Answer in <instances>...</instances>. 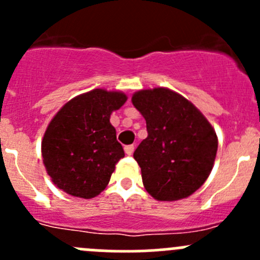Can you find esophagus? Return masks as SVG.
Here are the masks:
<instances>
[{"instance_id":"esophagus-1","label":"esophagus","mask_w":260,"mask_h":260,"mask_svg":"<svg viewBox=\"0 0 260 260\" xmlns=\"http://www.w3.org/2000/svg\"><path fill=\"white\" fill-rule=\"evenodd\" d=\"M133 151H135V146L133 145H128L124 147V152L128 154V156H131V154L133 153Z\"/></svg>"}]
</instances>
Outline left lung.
Returning <instances> with one entry per match:
<instances>
[{
    "instance_id": "8db88e82",
    "label": "left lung",
    "mask_w": 260,
    "mask_h": 260,
    "mask_svg": "<svg viewBox=\"0 0 260 260\" xmlns=\"http://www.w3.org/2000/svg\"><path fill=\"white\" fill-rule=\"evenodd\" d=\"M132 103L145 117L148 133L133 153L147 192L158 201L192 195L214 166V128L191 102L167 88L137 91Z\"/></svg>"
}]
</instances>
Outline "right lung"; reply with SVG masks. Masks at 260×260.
<instances>
[{"mask_svg":"<svg viewBox=\"0 0 260 260\" xmlns=\"http://www.w3.org/2000/svg\"><path fill=\"white\" fill-rule=\"evenodd\" d=\"M127 101L122 91L94 90L68 102L49 123L41 142L46 172L69 195L91 199L108 185L124 157L109 122Z\"/></svg>","mask_w":260,"mask_h":260,"instance_id":"add662e5","label":"right lung"}]
</instances>
